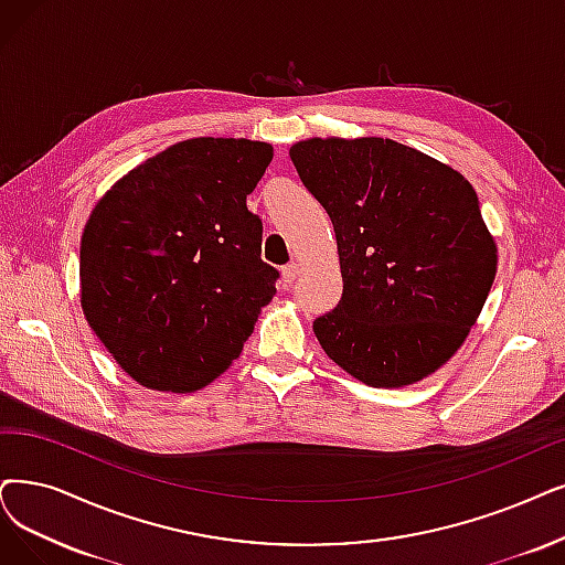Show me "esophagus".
Returning a JSON list of instances; mask_svg holds the SVG:
<instances>
[{"mask_svg":"<svg viewBox=\"0 0 565 565\" xmlns=\"http://www.w3.org/2000/svg\"><path fill=\"white\" fill-rule=\"evenodd\" d=\"M297 276H299V264H287V266H282V282H285L287 287L297 280Z\"/></svg>","mask_w":565,"mask_h":565,"instance_id":"1","label":"esophagus"}]
</instances>
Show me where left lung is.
<instances>
[{
	"mask_svg": "<svg viewBox=\"0 0 565 565\" xmlns=\"http://www.w3.org/2000/svg\"><path fill=\"white\" fill-rule=\"evenodd\" d=\"M331 217L343 297L312 322L322 350L371 387H403L452 356L489 297L495 243L468 180L392 139L289 148Z\"/></svg>",
	"mask_w": 565,
	"mask_h": 565,
	"instance_id": "8db88e82",
	"label": "left lung"
}]
</instances>
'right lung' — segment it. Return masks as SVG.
Instances as JSON below:
<instances>
[{
    "mask_svg": "<svg viewBox=\"0 0 565 565\" xmlns=\"http://www.w3.org/2000/svg\"><path fill=\"white\" fill-rule=\"evenodd\" d=\"M274 160L247 139H190L131 169L81 238L87 324L143 387L188 394L230 369L274 299L245 199Z\"/></svg>",
    "mask_w": 565,
    "mask_h": 565,
    "instance_id": "obj_1",
    "label": "right lung"
}]
</instances>
